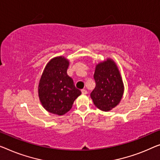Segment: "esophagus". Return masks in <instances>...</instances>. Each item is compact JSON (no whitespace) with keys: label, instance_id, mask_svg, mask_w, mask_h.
Returning <instances> with one entry per match:
<instances>
[{"label":"esophagus","instance_id":"34e87169","mask_svg":"<svg viewBox=\"0 0 160 160\" xmlns=\"http://www.w3.org/2000/svg\"><path fill=\"white\" fill-rule=\"evenodd\" d=\"M81 92H82V94H85V95L88 93V91L85 89H82V90H81Z\"/></svg>","mask_w":160,"mask_h":160}]
</instances>
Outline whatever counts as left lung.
I'll return each mask as SVG.
<instances>
[{
	"instance_id": "8db88e82",
	"label": "left lung",
	"mask_w": 160,
	"mask_h": 160,
	"mask_svg": "<svg viewBox=\"0 0 160 160\" xmlns=\"http://www.w3.org/2000/svg\"><path fill=\"white\" fill-rule=\"evenodd\" d=\"M93 77L95 88L90 93L93 103L100 110L111 111L121 101L124 90L117 65L108 58L98 64Z\"/></svg>"
}]
</instances>
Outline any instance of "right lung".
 <instances>
[{
    "mask_svg": "<svg viewBox=\"0 0 160 160\" xmlns=\"http://www.w3.org/2000/svg\"><path fill=\"white\" fill-rule=\"evenodd\" d=\"M69 61L64 57L52 59L39 80L38 92L43 107L49 113L62 116L72 108L81 91L67 74Z\"/></svg>",
    "mask_w": 160,
    "mask_h": 160,
    "instance_id": "right-lung-1",
    "label": "right lung"
}]
</instances>
